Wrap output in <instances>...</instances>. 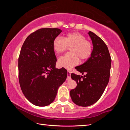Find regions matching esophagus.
Masks as SVG:
<instances>
[{"label": "esophagus", "mask_w": 130, "mask_h": 130, "mask_svg": "<svg viewBox=\"0 0 130 130\" xmlns=\"http://www.w3.org/2000/svg\"><path fill=\"white\" fill-rule=\"evenodd\" d=\"M71 79V77H70V72L69 70H68V76H67V80H69Z\"/></svg>", "instance_id": "34e87169"}]
</instances>
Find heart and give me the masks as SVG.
Here are the masks:
<instances>
[{
  "mask_svg": "<svg viewBox=\"0 0 130 130\" xmlns=\"http://www.w3.org/2000/svg\"><path fill=\"white\" fill-rule=\"evenodd\" d=\"M71 47L69 53L58 59V64L61 67L70 69L79 62V59L85 61L91 56L93 48L92 44L80 32H70L67 34L64 39L57 37L53 42V50L57 54H61L68 47Z\"/></svg>",
  "mask_w": 130,
  "mask_h": 130,
  "instance_id": "heart-1",
  "label": "heart"
}]
</instances>
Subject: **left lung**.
<instances>
[{
    "mask_svg": "<svg viewBox=\"0 0 130 130\" xmlns=\"http://www.w3.org/2000/svg\"><path fill=\"white\" fill-rule=\"evenodd\" d=\"M93 44L91 56L83 64L75 68L83 76L71 74L77 83L76 88L70 91L73 102L88 107L98 102L109 82L111 58L106 44L93 32H88Z\"/></svg>",
    "mask_w": 130,
    "mask_h": 130,
    "instance_id": "obj_1",
    "label": "left lung"
}]
</instances>
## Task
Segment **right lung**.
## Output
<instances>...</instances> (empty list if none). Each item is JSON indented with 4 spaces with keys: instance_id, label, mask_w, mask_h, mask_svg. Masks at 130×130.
<instances>
[{
    "instance_id": "add662e5",
    "label": "right lung",
    "mask_w": 130,
    "mask_h": 130,
    "mask_svg": "<svg viewBox=\"0 0 130 130\" xmlns=\"http://www.w3.org/2000/svg\"><path fill=\"white\" fill-rule=\"evenodd\" d=\"M62 30L42 28L29 35L22 46L18 58L19 81L26 98L37 106L49 105L56 98L68 72L56 69L57 58L53 42Z\"/></svg>"
}]
</instances>
